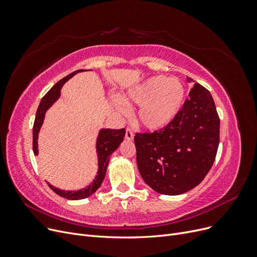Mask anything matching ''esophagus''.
I'll list each match as a JSON object with an SVG mask.
<instances>
[{
	"instance_id": "obj_1",
	"label": "esophagus",
	"mask_w": 257,
	"mask_h": 257,
	"mask_svg": "<svg viewBox=\"0 0 257 257\" xmlns=\"http://www.w3.org/2000/svg\"><path fill=\"white\" fill-rule=\"evenodd\" d=\"M125 138L127 139V141H132V139L134 138V133H133V131H132L131 128H126Z\"/></svg>"
}]
</instances>
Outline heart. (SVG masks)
I'll return each instance as SVG.
<instances>
[{
	"label": "heart",
	"mask_w": 257,
	"mask_h": 257,
	"mask_svg": "<svg viewBox=\"0 0 257 257\" xmlns=\"http://www.w3.org/2000/svg\"><path fill=\"white\" fill-rule=\"evenodd\" d=\"M184 100L183 82L176 77L167 78L165 76L150 77L131 89L124 97L126 104L142 105L137 119L142 126L150 131L167 126L180 112ZM116 107L125 111L121 102L116 103Z\"/></svg>",
	"instance_id": "b5f03b06"
}]
</instances>
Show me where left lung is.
I'll use <instances>...</instances> for the list:
<instances>
[{"label": "left lung", "mask_w": 257, "mask_h": 257, "mask_svg": "<svg viewBox=\"0 0 257 257\" xmlns=\"http://www.w3.org/2000/svg\"><path fill=\"white\" fill-rule=\"evenodd\" d=\"M134 141L138 170L151 189L179 195L195 188L211 168L220 143V118L210 92L195 82L167 126L136 133Z\"/></svg>", "instance_id": "8db88e82"}]
</instances>
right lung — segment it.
I'll return each mask as SVG.
<instances>
[{
	"mask_svg": "<svg viewBox=\"0 0 257 257\" xmlns=\"http://www.w3.org/2000/svg\"><path fill=\"white\" fill-rule=\"evenodd\" d=\"M80 72H82V69H78V71L73 72L72 74L64 77L63 79H61L60 81H58L56 84H54L42 98L40 106L37 108L34 125H33V151L35 155L38 154V148H37L38 133H40V130L43 125L46 111H47L60 97L61 95L60 91H61V88L63 87V84L68 79H71L74 75ZM124 136H125V130L124 128H121V130L102 128L99 131L97 139H96V153H97V160H98L97 175L95 176L94 180H93L92 183L88 185L87 188L78 190V191H63V190H59L57 188H54V186L48 183L49 188L61 197H64L66 199H71V200L83 199L91 196L92 194L94 193L100 185H102V182L106 175L108 163H109L110 155L113 153L114 150L118 149L120 144L123 142Z\"/></svg>",
	"mask_w": 257,
	"mask_h": 257,
	"instance_id": "right-lung-1",
	"label": "right lung"
}]
</instances>
